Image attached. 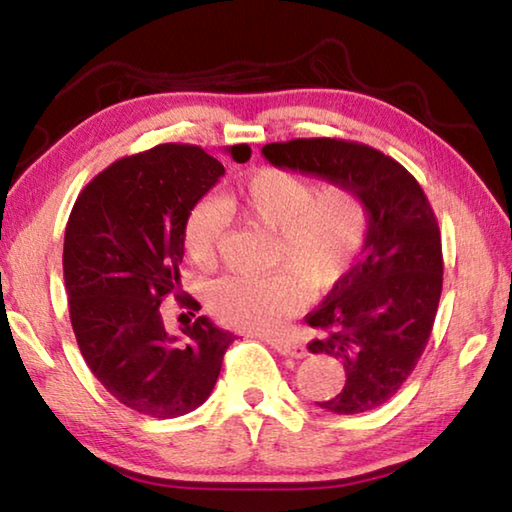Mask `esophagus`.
Masks as SVG:
<instances>
[{"label": "esophagus", "instance_id": "34e87169", "mask_svg": "<svg viewBox=\"0 0 512 512\" xmlns=\"http://www.w3.org/2000/svg\"><path fill=\"white\" fill-rule=\"evenodd\" d=\"M268 343H271V348L284 354V357H296V359L307 357V348L296 339H284V336H280V339H268Z\"/></svg>", "mask_w": 512, "mask_h": 512}]
</instances>
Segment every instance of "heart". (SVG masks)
<instances>
[{
	"mask_svg": "<svg viewBox=\"0 0 512 512\" xmlns=\"http://www.w3.org/2000/svg\"><path fill=\"white\" fill-rule=\"evenodd\" d=\"M221 210L273 235L264 277L228 275L207 289V309L219 323L268 334L296 314L309 291L339 284L357 262L368 239L370 207L350 183H316L296 171L266 167L221 196ZM223 219L201 203L183 230L185 253L198 268L219 259Z\"/></svg>",
	"mask_w": 512,
	"mask_h": 512,
	"instance_id": "obj_1",
	"label": "heart"
}]
</instances>
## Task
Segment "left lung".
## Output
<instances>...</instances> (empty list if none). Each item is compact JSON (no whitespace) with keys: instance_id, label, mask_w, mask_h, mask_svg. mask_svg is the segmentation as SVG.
Listing matches in <instances>:
<instances>
[{"instance_id":"obj_1","label":"left lung","mask_w":512,"mask_h":512,"mask_svg":"<svg viewBox=\"0 0 512 512\" xmlns=\"http://www.w3.org/2000/svg\"><path fill=\"white\" fill-rule=\"evenodd\" d=\"M280 169L350 183L370 207L361 259L305 316L320 336L307 348L343 363L345 384L320 409L352 415L377 409L418 366L443 291L438 219L422 187L400 162L368 144L309 137L266 144Z\"/></svg>"}]
</instances>
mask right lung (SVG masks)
Segmentation results:
<instances>
[{"mask_svg": "<svg viewBox=\"0 0 512 512\" xmlns=\"http://www.w3.org/2000/svg\"><path fill=\"white\" fill-rule=\"evenodd\" d=\"M228 151L232 160L250 158L248 144ZM223 173L201 146L160 144L112 162L85 185L69 214L63 271L76 343L103 388L149 418L198 409L235 341L207 316L187 325L180 341L160 311L171 293L180 307L201 309L180 291L183 230Z\"/></svg>", "mask_w": 512, "mask_h": 512, "instance_id": "add662e5", "label": "right lung"}]
</instances>
